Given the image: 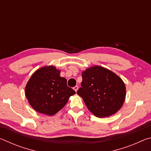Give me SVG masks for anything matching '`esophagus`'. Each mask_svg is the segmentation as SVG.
<instances>
[{"label":"esophagus","mask_w":151,"mask_h":151,"mask_svg":"<svg viewBox=\"0 0 151 151\" xmlns=\"http://www.w3.org/2000/svg\"><path fill=\"white\" fill-rule=\"evenodd\" d=\"M73 88H74V90H75V92H76V91H78V86H75V87H74Z\"/></svg>","instance_id":"obj_1"}]
</instances>
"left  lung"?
<instances>
[{
	"label": "left lung",
	"instance_id": "1",
	"mask_svg": "<svg viewBox=\"0 0 151 151\" xmlns=\"http://www.w3.org/2000/svg\"><path fill=\"white\" fill-rule=\"evenodd\" d=\"M82 78L81 87L77 94L96 116H109L121 108L126 96V88L116 74L95 66L83 72Z\"/></svg>",
	"mask_w": 151,
	"mask_h": 151
}]
</instances>
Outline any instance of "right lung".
<instances>
[{"instance_id":"add662e5","label":"right lung","mask_w":151,"mask_h":151,"mask_svg":"<svg viewBox=\"0 0 151 151\" xmlns=\"http://www.w3.org/2000/svg\"><path fill=\"white\" fill-rule=\"evenodd\" d=\"M75 91L55 66H44L33 74L25 88V95L33 109L40 113L53 115L65 106Z\"/></svg>"}]
</instances>
